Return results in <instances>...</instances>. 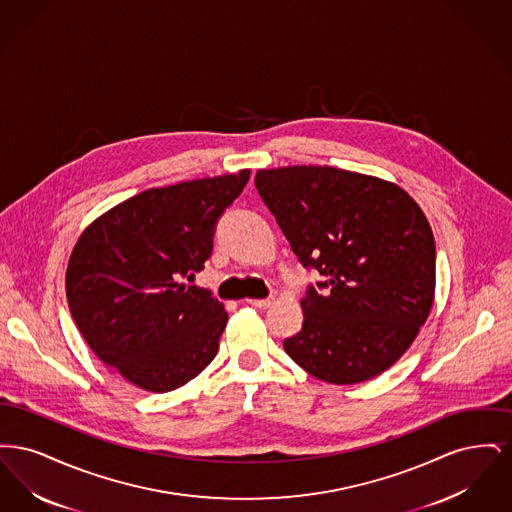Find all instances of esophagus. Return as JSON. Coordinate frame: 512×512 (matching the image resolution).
I'll return each instance as SVG.
<instances>
[{
  "mask_svg": "<svg viewBox=\"0 0 512 512\" xmlns=\"http://www.w3.org/2000/svg\"><path fill=\"white\" fill-rule=\"evenodd\" d=\"M247 303L257 307V309H267L272 305V297H268V299H247Z\"/></svg>",
  "mask_w": 512,
  "mask_h": 512,
  "instance_id": "34e87169",
  "label": "esophagus"
}]
</instances>
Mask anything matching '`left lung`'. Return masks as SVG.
<instances>
[{
	"label": "left lung",
	"instance_id": "1",
	"mask_svg": "<svg viewBox=\"0 0 512 512\" xmlns=\"http://www.w3.org/2000/svg\"><path fill=\"white\" fill-rule=\"evenodd\" d=\"M255 186L303 267L324 276L301 299L303 328L286 353L338 386L395 365L436 292L434 234L418 203L393 182L326 165L259 169Z\"/></svg>",
	"mask_w": 512,
	"mask_h": 512
}]
</instances>
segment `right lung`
Segmentation results:
<instances>
[{"label": "right lung", "mask_w": 512, "mask_h": 512, "mask_svg": "<svg viewBox=\"0 0 512 512\" xmlns=\"http://www.w3.org/2000/svg\"><path fill=\"white\" fill-rule=\"evenodd\" d=\"M249 174L151 188L80 234L65 276L69 309L90 349L130 384L176 390L215 359L228 313L182 280L203 270L217 219Z\"/></svg>", "instance_id": "right-lung-1"}]
</instances>
